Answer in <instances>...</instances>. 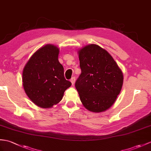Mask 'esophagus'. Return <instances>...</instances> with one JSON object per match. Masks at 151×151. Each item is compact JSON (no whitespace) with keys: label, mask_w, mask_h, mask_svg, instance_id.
Wrapping results in <instances>:
<instances>
[{"label":"esophagus","mask_w":151,"mask_h":151,"mask_svg":"<svg viewBox=\"0 0 151 151\" xmlns=\"http://www.w3.org/2000/svg\"><path fill=\"white\" fill-rule=\"evenodd\" d=\"M70 81H71V83H72V85L73 86L75 84V77H72V78H71V80H70Z\"/></svg>","instance_id":"34e87169"}]
</instances>
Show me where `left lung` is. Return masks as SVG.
I'll return each mask as SVG.
<instances>
[{
  "label": "left lung",
  "mask_w": 151,
  "mask_h": 151,
  "mask_svg": "<svg viewBox=\"0 0 151 151\" xmlns=\"http://www.w3.org/2000/svg\"><path fill=\"white\" fill-rule=\"evenodd\" d=\"M81 74L75 87L87 110L94 113L110 108L120 94L124 76L109 52L96 44L87 45L78 51Z\"/></svg>",
  "instance_id": "obj_1"
}]
</instances>
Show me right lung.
<instances>
[{
	"label": "right lung",
	"mask_w": 151,
	"mask_h": 151,
	"mask_svg": "<svg viewBox=\"0 0 151 151\" xmlns=\"http://www.w3.org/2000/svg\"><path fill=\"white\" fill-rule=\"evenodd\" d=\"M58 54L57 46L45 45L31 56L23 69L24 91L29 99L42 108L59 103L65 91L71 86L65 78Z\"/></svg>",
	"instance_id": "1"
}]
</instances>
